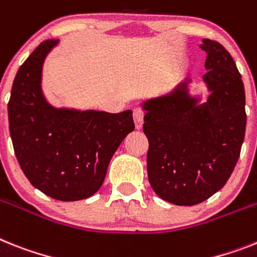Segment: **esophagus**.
Returning a JSON list of instances; mask_svg holds the SVG:
<instances>
[{"label": "esophagus", "instance_id": "1", "mask_svg": "<svg viewBox=\"0 0 257 257\" xmlns=\"http://www.w3.org/2000/svg\"><path fill=\"white\" fill-rule=\"evenodd\" d=\"M133 118H135V125L136 129H141L142 124H144V112L141 109L136 108L133 111Z\"/></svg>", "mask_w": 257, "mask_h": 257}]
</instances>
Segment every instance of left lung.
<instances>
[{
  "instance_id": "left-lung-1",
  "label": "left lung",
  "mask_w": 257,
  "mask_h": 257,
  "mask_svg": "<svg viewBox=\"0 0 257 257\" xmlns=\"http://www.w3.org/2000/svg\"><path fill=\"white\" fill-rule=\"evenodd\" d=\"M201 48L206 52V100L192 94V81L185 78L140 103L149 140V183L162 200L180 206L205 201L226 184L247 124L244 86L231 55L209 39H202Z\"/></svg>"
}]
</instances>
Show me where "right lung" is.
Here are the masks:
<instances>
[{
	"label": "right lung",
	"instance_id": "obj_1",
	"mask_svg": "<svg viewBox=\"0 0 257 257\" xmlns=\"http://www.w3.org/2000/svg\"><path fill=\"white\" fill-rule=\"evenodd\" d=\"M59 42H43L19 68L8 104L9 129L30 183L52 198L77 201L102 187L109 161L135 122L131 109L82 111L47 100L43 66Z\"/></svg>",
	"mask_w": 257,
	"mask_h": 257
}]
</instances>
